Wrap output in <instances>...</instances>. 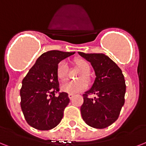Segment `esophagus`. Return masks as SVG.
Returning a JSON list of instances; mask_svg holds the SVG:
<instances>
[{"instance_id":"obj_1","label":"esophagus","mask_w":146,"mask_h":146,"mask_svg":"<svg viewBox=\"0 0 146 146\" xmlns=\"http://www.w3.org/2000/svg\"><path fill=\"white\" fill-rule=\"evenodd\" d=\"M73 97H74V94H68V98H69L70 99H72Z\"/></svg>"}]
</instances>
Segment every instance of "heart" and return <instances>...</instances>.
Returning <instances> with one entry per match:
<instances>
[{"instance_id": "1", "label": "heart", "mask_w": 146, "mask_h": 146, "mask_svg": "<svg viewBox=\"0 0 146 146\" xmlns=\"http://www.w3.org/2000/svg\"><path fill=\"white\" fill-rule=\"evenodd\" d=\"M74 65L79 70L81 71V74H79L78 78L80 81H64L61 85V88L62 91L69 94H77L85 90L87 88V83L83 80H89L88 73L91 68L89 63L84 59H78L74 62ZM56 73L58 78L60 80H65L67 78L68 74V67L65 61H62L58 63Z\"/></svg>"}]
</instances>
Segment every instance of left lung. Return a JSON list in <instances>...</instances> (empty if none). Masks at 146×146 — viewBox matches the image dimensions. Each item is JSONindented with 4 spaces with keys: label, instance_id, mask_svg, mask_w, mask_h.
Here are the masks:
<instances>
[{
    "label": "left lung",
    "instance_id": "left-lung-1",
    "mask_svg": "<svg viewBox=\"0 0 146 146\" xmlns=\"http://www.w3.org/2000/svg\"><path fill=\"white\" fill-rule=\"evenodd\" d=\"M78 54L91 62L96 74L93 86L83 94L82 119L93 128L108 127L118 119L125 102L123 74L116 63L104 54L81 52ZM92 94L96 95L94 98L89 97Z\"/></svg>",
    "mask_w": 146,
    "mask_h": 146
}]
</instances>
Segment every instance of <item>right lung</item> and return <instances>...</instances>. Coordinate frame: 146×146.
I'll return each instance as SVG.
<instances>
[{"mask_svg": "<svg viewBox=\"0 0 146 146\" xmlns=\"http://www.w3.org/2000/svg\"><path fill=\"white\" fill-rule=\"evenodd\" d=\"M73 54L58 50L43 53L23 79L20 106L26 121L33 128L49 130L62 119L70 99L68 93L59 92L56 70L61 61Z\"/></svg>", "mask_w": 146, "mask_h": 146, "instance_id": "1", "label": "right lung"}]
</instances>
